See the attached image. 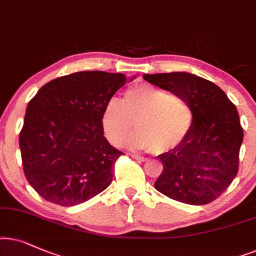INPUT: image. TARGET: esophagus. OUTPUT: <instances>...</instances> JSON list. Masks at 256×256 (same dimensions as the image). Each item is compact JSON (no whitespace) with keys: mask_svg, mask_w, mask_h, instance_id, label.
I'll use <instances>...</instances> for the list:
<instances>
[{"mask_svg":"<svg viewBox=\"0 0 256 256\" xmlns=\"http://www.w3.org/2000/svg\"><path fill=\"white\" fill-rule=\"evenodd\" d=\"M131 156L136 160H138V162H148V158H145V156H142L139 154H136V153H132Z\"/></svg>","mask_w":256,"mask_h":256,"instance_id":"esophagus-1","label":"esophagus"}]
</instances>
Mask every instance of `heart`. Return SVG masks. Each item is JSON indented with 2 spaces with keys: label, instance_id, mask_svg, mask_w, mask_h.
<instances>
[{
  "label": "heart",
  "instance_id": "b5f03b06",
  "mask_svg": "<svg viewBox=\"0 0 256 256\" xmlns=\"http://www.w3.org/2000/svg\"><path fill=\"white\" fill-rule=\"evenodd\" d=\"M193 110L185 98L162 88L140 84L124 92L122 100L112 98L102 116L105 134L112 144L122 146L139 132L132 145L154 153L172 151L192 130Z\"/></svg>",
  "mask_w": 256,
  "mask_h": 256
}]
</instances>
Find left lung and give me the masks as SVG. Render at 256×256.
I'll use <instances>...</instances> for the list:
<instances>
[{"mask_svg": "<svg viewBox=\"0 0 256 256\" xmlns=\"http://www.w3.org/2000/svg\"><path fill=\"white\" fill-rule=\"evenodd\" d=\"M144 80L185 98L194 114L185 140L158 156L164 168L156 190L190 205L214 202L239 171L244 130L236 106L218 85L196 74H144Z\"/></svg>", "mask_w": 256, "mask_h": 256, "instance_id": "obj_1", "label": "left lung"}]
</instances>
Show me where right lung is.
I'll use <instances>...</instances> for the list:
<instances>
[{
	"label": "right lung",
	"instance_id": "obj_1",
	"mask_svg": "<svg viewBox=\"0 0 256 256\" xmlns=\"http://www.w3.org/2000/svg\"><path fill=\"white\" fill-rule=\"evenodd\" d=\"M125 82L122 74L82 71L50 80L29 102L20 132L22 165L44 200L74 206L110 185L124 153L104 137L102 116Z\"/></svg>",
	"mask_w": 256,
	"mask_h": 256
}]
</instances>
